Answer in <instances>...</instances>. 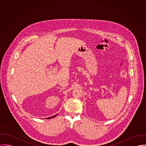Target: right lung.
Returning <instances> with one entry per match:
<instances>
[{
    "instance_id": "1",
    "label": "right lung",
    "mask_w": 146,
    "mask_h": 146,
    "mask_svg": "<svg viewBox=\"0 0 146 146\" xmlns=\"http://www.w3.org/2000/svg\"><path fill=\"white\" fill-rule=\"evenodd\" d=\"M56 115H54V116H51V117H48L47 119H50V118H52V117H55V116H56Z\"/></svg>"
}]
</instances>
